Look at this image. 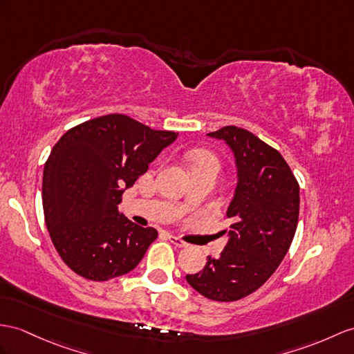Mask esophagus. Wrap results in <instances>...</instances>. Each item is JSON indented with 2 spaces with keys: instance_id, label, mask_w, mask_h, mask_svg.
<instances>
[{
  "instance_id": "obj_1",
  "label": "esophagus",
  "mask_w": 354,
  "mask_h": 354,
  "mask_svg": "<svg viewBox=\"0 0 354 354\" xmlns=\"http://www.w3.org/2000/svg\"><path fill=\"white\" fill-rule=\"evenodd\" d=\"M168 239H169V242H171L172 245H176V246H178V248H187V246H189V243H186L185 240H182V239L177 237V236L168 234Z\"/></svg>"
}]
</instances>
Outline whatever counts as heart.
Instances as JSON below:
<instances>
[{
  "instance_id": "1",
  "label": "heart",
  "mask_w": 354,
  "mask_h": 354,
  "mask_svg": "<svg viewBox=\"0 0 354 354\" xmlns=\"http://www.w3.org/2000/svg\"><path fill=\"white\" fill-rule=\"evenodd\" d=\"M189 160H191L192 167H198V165H214L218 167V162L214 159V156H212L210 153L207 151H194L189 154Z\"/></svg>"
}]
</instances>
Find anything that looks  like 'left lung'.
I'll return each mask as SVG.
<instances>
[{
  "mask_svg": "<svg viewBox=\"0 0 354 354\" xmlns=\"http://www.w3.org/2000/svg\"><path fill=\"white\" fill-rule=\"evenodd\" d=\"M207 135L234 154L237 183L227 209L232 223L221 257H207L204 269L186 281L207 299L234 301L260 288L288 252L299 219V183L281 153L245 129L225 126Z\"/></svg>",
  "mask_w": 354,
  "mask_h": 354,
  "instance_id": "obj_1",
  "label": "left lung"
}]
</instances>
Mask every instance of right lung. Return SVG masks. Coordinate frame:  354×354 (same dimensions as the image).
Returning <instances> with one entry per match:
<instances>
[{
    "label": "right lung",
    "mask_w": 354,
    "mask_h": 354,
    "mask_svg": "<svg viewBox=\"0 0 354 354\" xmlns=\"http://www.w3.org/2000/svg\"><path fill=\"white\" fill-rule=\"evenodd\" d=\"M177 136L109 114L59 138L43 169L41 201L50 240L75 273L108 281L140 264L158 231L129 221L118 204Z\"/></svg>",
    "instance_id": "right-lung-1"
}]
</instances>
